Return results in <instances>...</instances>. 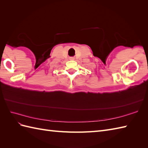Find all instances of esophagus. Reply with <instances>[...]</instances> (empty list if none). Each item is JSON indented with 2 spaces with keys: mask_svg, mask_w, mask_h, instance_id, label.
<instances>
[{
  "mask_svg": "<svg viewBox=\"0 0 148 148\" xmlns=\"http://www.w3.org/2000/svg\"><path fill=\"white\" fill-rule=\"evenodd\" d=\"M74 58L73 57H71V58H70V60H74Z\"/></svg>",
  "mask_w": 148,
  "mask_h": 148,
  "instance_id": "1",
  "label": "esophagus"
}]
</instances>
